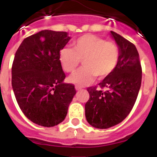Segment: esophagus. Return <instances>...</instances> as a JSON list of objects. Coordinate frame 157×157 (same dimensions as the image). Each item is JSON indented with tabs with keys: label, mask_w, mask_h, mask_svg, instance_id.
Returning a JSON list of instances; mask_svg holds the SVG:
<instances>
[{
	"label": "esophagus",
	"mask_w": 157,
	"mask_h": 157,
	"mask_svg": "<svg viewBox=\"0 0 157 157\" xmlns=\"http://www.w3.org/2000/svg\"><path fill=\"white\" fill-rule=\"evenodd\" d=\"M75 89L77 90H81L82 89V87H80V86H79V85H76L75 86Z\"/></svg>",
	"instance_id": "34e87169"
}]
</instances>
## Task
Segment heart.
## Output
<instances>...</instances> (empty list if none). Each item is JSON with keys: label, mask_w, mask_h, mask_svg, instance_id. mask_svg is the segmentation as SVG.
I'll return each instance as SVG.
<instances>
[{"label": "heart", "mask_w": 157, "mask_h": 157, "mask_svg": "<svg viewBox=\"0 0 157 157\" xmlns=\"http://www.w3.org/2000/svg\"><path fill=\"white\" fill-rule=\"evenodd\" d=\"M120 49L114 42H106L99 36L86 34L73 42V49L63 48L59 59L67 73H74L82 60L83 67L70 77V81L87 85L95 77L102 79L111 74L119 62Z\"/></svg>", "instance_id": "heart-1"}]
</instances>
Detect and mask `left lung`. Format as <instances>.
Segmentation results:
<instances>
[{
    "instance_id": "obj_1",
    "label": "left lung",
    "mask_w": 157,
    "mask_h": 157,
    "mask_svg": "<svg viewBox=\"0 0 157 157\" xmlns=\"http://www.w3.org/2000/svg\"><path fill=\"white\" fill-rule=\"evenodd\" d=\"M111 33L119 47V62L98 83L100 89L87 87L90 98L85 104V116L89 124L98 128H108L125 119L141 87L142 67L136 47L116 32Z\"/></svg>"
}]
</instances>
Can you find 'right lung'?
Returning a JSON list of instances; mask_svg holds the SVG:
<instances>
[{"mask_svg": "<svg viewBox=\"0 0 157 157\" xmlns=\"http://www.w3.org/2000/svg\"><path fill=\"white\" fill-rule=\"evenodd\" d=\"M70 38L66 32L42 30L25 38L16 51L11 84L16 101L32 122L52 127L62 122L76 94L65 83L59 54Z\"/></svg>", "mask_w": 157, "mask_h": 157, "instance_id": "obj_1", "label": "right lung"}]
</instances>
